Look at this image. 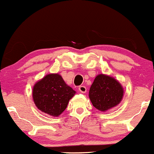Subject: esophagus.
I'll return each mask as SVG.
<instances>
[{"label":"esophagus","mask_w":154,"mask_h":154,"mask_svg":"<svg viewBox=\"0 0 154 154\" xmlns=\"http://www.w3.org/2000/svg\"><path fill=\"white\" fill-rule=\"evenodd\" d=\"M79 91L81 92V93H86V91H87V88H86L85 86H83V85H81L79 86Z\"/></svg>","instance_id":"1"}]
</instances>
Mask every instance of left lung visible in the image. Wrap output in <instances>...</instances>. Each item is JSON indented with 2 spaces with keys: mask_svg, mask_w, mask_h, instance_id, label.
<instances>
[{
  "mask_svg": "<svg viewBox=\"0 0 154 154\" xmlns=\"http://www.w3.org/2000/svg\"><path fill=\"white\" fill-rule=\"evenodd\" d=\"M123 94V88L116 79L100 74L91 86L89 98L96 109L104 112L117 106L122 100Z\"/></svg>",
  "mask_w": 154,
  "mask_h": 154,
  "instance_id": "1",
  "label": "left lung"
}]
</instances>
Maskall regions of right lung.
Instances as JSON below:
<instances>
[{"label":"right lung","mask_w":154,"mask_h":154,"mask_svg":"<svg viewBox=\"0 0 154 154\" xmlns=\"http://www.w3.org/2000/svg\"><path fill=\"white\" fill-rule=\"evenodd\" d=\"M75 94L57 73L45 75L32 89V98L38 109L52 116H59L65 110Z\"/></svg>","instance_id":"add662e5"}]
</instances>
